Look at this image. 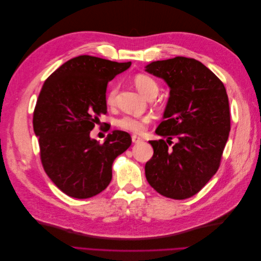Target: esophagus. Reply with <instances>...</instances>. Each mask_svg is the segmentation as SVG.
Wrapping results in <instances>:
<instances>
[{
  "label": "esophagus",
  "instance_id": "34e87169",
  "mask_svg": "<svg viewBox=\"0 0 261 261\" xmlns=\"http://www.w3.org/2000/svg\"><path fill=\"white\" fill-rule=\"evenodd\" d=\"M132 141H133L134 143H140V142H142L143 140H142V138L138 137V136L133 135V136H132Z\"/></svg>",
  "mask_w": 261,
  "mask_h": 261
}]
</instances>
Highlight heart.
<instances>
[{
  "label": "heart",
  "instance_id": "b5f03b06",
  "mask_svg": "<svg viewBox=\"0 0 261 261\" xmlns=\"http://www.w3.org/2000/svg\"><path fill=\"white\" fill-rule=\"evenodd\" d=\"M134 85L136 88L139 90L141 94L146 96L147 98L151 96H155L158 92V85L156 81L146 74L139 73L134 77ZM119 87L118 84L114 83L111 84L106 91L105 95V102L108 106L113 107L116 105L117 94H118ZM152 116L145 115V116H124L118 120L117 124L118 126L126 132H130L134 134H143L146 129V126L152 122Z\"/></svg>",
  "mask_w": 261,
  "mask_h": 261
}]
</instances>
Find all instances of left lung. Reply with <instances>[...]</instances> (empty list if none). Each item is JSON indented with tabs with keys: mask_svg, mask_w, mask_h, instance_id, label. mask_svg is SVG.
Wrapping results in <instances>:
<instances>
[{
	"mask_svg": "<svg viewBox=\"0 0 261 261\" xmlns=\"http://www.w3.org/2000/svg\"><path fill=\"white\" fill-rule=\"evenodd\" d=\"M164 79L170 97L156 134L165 140L148 141L154 150L145 176L161 195L185 200L200 192L219 169L230 130L224 84L201 61L176 56L146 66ZM173 138L179 142L172 148Z\"/></svg>",
	"mask_w": 261,
	"mask_h": 261,
	"instance_id": "obj_1",
	"label": "left lung"
}]
</instances>
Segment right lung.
<instances>
[{"label":"right lung","instance_id":"add662e5","mask_svg":"<svg viewBox=\"0 0 261 261\" xmlns=\"http://www.w3.org/2000/svg\"><path fill=\"white\" fill-rule=\"evenodd\" d=\"M130 65L81 55L61 65L42 86L33 116L41 164L71 197L89 198L105 190L114 160L132 144L129 134L121 130L102 144L90 138L98 117L107 113L108 82Z\"/></svg>","mask_w":261,"mask_h":261}]
</instances>
